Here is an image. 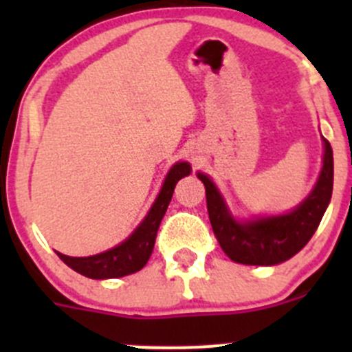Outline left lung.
<instances>
[{"instance_id":"left-lung-1","label":"left lung","mask_w":352,"mask_h":352,"mask_svg":"<svg viewBox=\"0 0 352 352\" xmlns=\"http://www.w3.org/2000/svg\"><path fill=\"white\" fill-rule=\"evenodd\" d=\"M324 141L322 170L311 192L285 214L255 216L239 221L233 218L216 184L206 173L197 179L206 187L209 221L223 252L233 262L245 265H276L296 255L317 232L333 187V155L330 143Z\"/></svg>"}]
</instances>
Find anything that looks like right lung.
Segmentation results:
<instances>
[{
	"mask_svg": "<svg viewBox=\"0 0 352 352\" xmlns=\"http://www.w3.org/2000/svg\"><path fill=\"white\" fill-rule=\"evenodd\" d=\"M190 172H192V168L187 162H177L168 170L162 189L151 204L148 214L124 242L102 252V254L90 255V257H69L61 252H56V254L59 255V258L67 267L90 279L122 278V276H129L141 271L146 265L151 252H153L156 232H158L160 223H162L166 208L172 201L173 189H175L177 182L189 175Z\"/></svg>",
	"mask_w": 352,
	"mask_h": 352,
	"instance_id": "1",
	"label": "right lung"
}]
</instances>
